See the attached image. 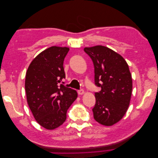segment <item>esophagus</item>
I'll return each mask as SVG.
<instances>
[{
	"label": "esophagus",
	"instance_id": "34e87169",
	"mask_svg": "<svg viewBox=\"0 0 158 158\" xmlns=\"http://www.w3.org/2000/svg\"><path fill=\"white\" fill-rule=\"evenodd\" d=\"M78 95H83L84 94V89H80L78 91Z\"/></svg>",
	"mask_w": 158,
	"mask_h": 158
}]
</instances>
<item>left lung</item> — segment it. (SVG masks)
I'll use <instances>...</instances> for the list:
<instances>
[{"label":"left lung","instance_id":"left-lung-1","mask_svg":"<svg viewBox=\"0 0 158 158\" xmlns=\"http://www.w3.org/2000/svg\"><path fill=\"white\" fill-rule=\"evenodd\" d=\"M94 65L95 84L102 88L95 94V120L112 126L125 115L132 95V80L128 64L117 52L103 45L85 47Z\"/></svg>","mask_w":158,"mask_h":158}]
</instances>
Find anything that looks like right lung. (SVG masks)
Instances as JSON below:
<instances>
[{"instance_id":"1","label":"right lung","mask_w":158,"mask_h":158,"mask_svg":"<svg viewBox=\"0 0 158 158\" xmlns=\"http://www.w3.org/2000/svg\"><path fill=\"white\" fill-rule=\"evenodd\" d=\"M69 51L66 47L47 48L33 59L26 72L27 104L36 121L47 130L63 125L78 97L76 90L60 84L65 78L63 63Z\"/></svg>"}]
</instances>
